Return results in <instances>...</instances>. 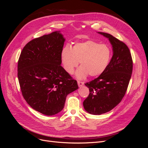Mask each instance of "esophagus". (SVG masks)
I'll return each mask as SVG.
<instances>
[{
    "label": "esophagus",
    "mask_w": 148,
    "mask_h": 148,
    "mask_svg": "<svg viewBox=\"0 0 148 148\" xmlns=\"http://www.w3.org/2000/svg\"><path fill=\"white\" fill-rule=\"evenodd\" d=\"M77 82H78V86H79V87H82V86H83V84H84V83H83V82H79V81H78Z\"/></svg>",
    "instance_id": "34e87169"
}]
</instances>
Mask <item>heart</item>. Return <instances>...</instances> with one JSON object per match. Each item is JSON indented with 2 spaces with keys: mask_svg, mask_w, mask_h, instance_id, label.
I'll list each match as a JSON object with an SVG mask.
<instances>
[{
  "mask_svg": "<svg viewBox=\"0 0 148 148\" xmlns=\"http://www.w3.org/2000/svg\"><path fill=\"white\" fill-rule=\"evenodd\" d=\"M61 61L66 72L71 74L75 67L81 66L76 71V77L83 79L89 75L95 77L102 74L108 66L111 51L105 44L92 40L78 42L70 47L65 46L61 51Z\"/></svg>",
  "mask_w": 148,
  "mask_h": 148,
  "instance_id": "1",
  "label": "heart"
}]
</instances>
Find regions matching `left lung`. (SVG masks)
I'll use <instances>...</instances> for the list:
<instances>
[{"instance_id": "obj_1", "label": "left lung", "mask_w": 148, "mask_h": 148, "mask_svg": "<svg viewBox=\"0 0 148 148\" xmlns=\"http://www.w3.org/2000/svg\"><path fill=\"white\" fill-rule=\"evenodd\" d=\"M109 39L113 56L99 77L84 84L89 94L83 102L85 110L92 115L109 112L122 101L127 90L133 70V60L128 46L108 33L98 32Z\"/></svg>"}]
</instances>
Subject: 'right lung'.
Listing matches in <instances>:
<instances>
[{
    "instance_id": "add662e5",
    "label": "right lung",
    "mask_w": 148,
    "mask_h": 148,
    "mask_svg": "<svg viewBox=\"0 0 148 148\" xmlns=\"http://www.w3.org/2000/svg\"><path fill=\"white\" fill-rule=\"evenodd\" d=\"M65 39L60 31L35 38L23 47L18 62V78L24 99L33 109L53 115L64 109L77 80L60 65Z\"/></svg>"
}]
</instances>
